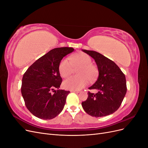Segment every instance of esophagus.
Returning <instances> with one entry per match:
<instances>
[{
    "instance_id": "34e87169",
    "label": "esophagus",
    "mask_w": 148,
    "mask_h": 148,
    "mask_svg": "<svg viewBox=\"0 0 148 148\" xmlns=\"http://www.w3.org/2000/svg\"><path fill=\"white\" fill-rule=\"evenodd\" d=\"M71 92H75V93H79L80 91H74V90H72V91H71Z\"/></svg>"
}]
</instances>
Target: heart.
<instances>
[{"instance_id":"heart-1","label":"heart","mask_w":148,"mask_h":148,"mask_svg":"<svg viewBox=\"0 0 148 148\" xmlns=\"http://www.w3.org/2000/svg\"><path fill=\"white\" fill-rule=\"evenodd\" d=\"M62 59L59 63L58 70L62 78H67L72 73L73 69H77V77H71L63 83L64 88L69 90H79L84 88L89 82H94L97 78L99 71L93 65L92 59L87 53L80 52Z\"/></svg>"}]
</instances>
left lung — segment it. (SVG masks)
<instances>
[{
    "label": "left lung",
    "instance_id": "1",
    "mask_svg": "<svg viewBox=\"0 0 148 148\" xmlns=\"http://www.w3.org/2000/svg\"><path fill=\"white\" fill-rule=\"evenodd\" d=\"M95 59L99 70V77L89 89L96 93L88 92L87 99L82 102L83 109L92 117H104L113 114L122 104L127 92L126 78L115 62L101 53L82 50Z\"/></svg>",
    "mask_w": 148,
    "mask_h": 148
}]
</instances>
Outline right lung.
I'll list each match as a JSON object with an SVG mask.
<instances>
[{
  "mask_svg": "<svg viewBox=\"0 0 148 148\" xmlns=\"http://www.w3.org/2000/svg\"><path fill=\"white\" fill-rule=\"evenodd\" d=\"M73 51V48L67 47L52 49L34 62L24 73L21 95L26 107L36 117L52 119L63 110L70 91L55 90L60 88L62 82L58 67L62 59Z\"/></svg>",
  "mask_w": 148,
  "mask_h": 148,
  "instance_id": "1",
  "label": "right lung"
}]
</instances>
